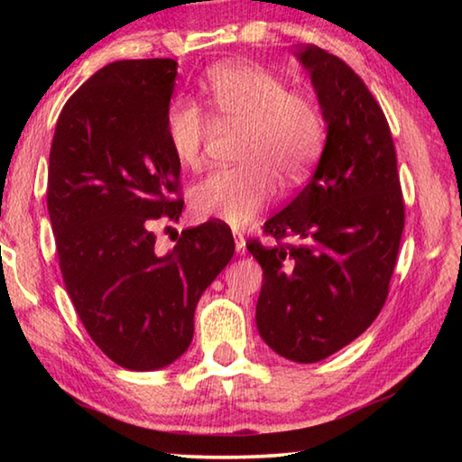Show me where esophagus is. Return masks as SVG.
I'll list each match as a JSON object with an SVG mask.
<instances>
[{"instance_id":"esophagus-1","label":"esophagus","mask_w":462,"mask_h":462,"mask_svg":"<svg viewBox=\"0 0 462 462\" xmlns=\"http://www.w3.org/2000/svg\"><path fill=\"white\" fill-rule=\"evenodd\" d=\"M234 246H236V253L238 254H245L246 253V238L242 236L240 232H234Z\"/></svg>"}]
</instances>
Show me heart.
<instances>
[{
    "mask_svg": "<svg viewBox=\"0 0 462 462\" xmlns=\"http://www.w3.org/2000/svg\"><path fill=\"white\" fill-rule=\"evenodd\" d=\"M206 101L222 124L242 128L234 169H217L189 189L199 220L246 226L283 185L310 175L324 144V116L306 93L289 91L279 75L253 62H228L209 71ZM208 126L191 101H175L165 116V136L181 167H198Z\"/></svg>",
    "mask_w": 462,
    "mask_h": 462,
    "instance_id": "obj_1",
    "label": "heart"
}]
</instances>
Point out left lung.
<instances>
[{
  "label": "left lung",
  "instance_id": "8db88e82",
  "mask_svg": "<svg viewBox=\"0 0 462 462\" xmlns=\"http://www.w3.org/2000/svg\"><path fill=\"white\" fill-rule=\"evenodd\" d=\"M326 122V144L310 183L264 222L297 245L248 253L263 267L256 328L277 355L318 363L358 338L387 300L403 232L395 146L381 106L346 62L303 44Z\"/></svg>",
  "mask_w": 462,
  "mask_h": 462
}]
</instances>
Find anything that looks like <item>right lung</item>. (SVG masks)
Returning a JSON list of instances; mask_svg holds the SVG:
<instances>
[{
    "mask_svg": "<svg viewBox=\"0 0 462 462\" xmlns=\"http://www.w3.org/2000/svg\"><path fill=\"white\" fill-rule=\"evenodd\" d=\"M177 60H116L62 107L49 161V216L67 293L116 365L156 371L193 338L201 293L234 254L222 224L156 254L152 226L177 222L181 165L165 136Z\"/></svg>",
    "mask_w": 462,
    "mask_h": 462,
    "instance_id": "right-lung-1",
    "label": "right lung"
}]
</instances>
